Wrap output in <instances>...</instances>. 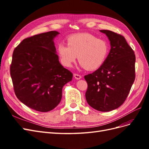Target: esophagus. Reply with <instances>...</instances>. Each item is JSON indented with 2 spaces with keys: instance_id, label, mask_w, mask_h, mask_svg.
I'll use <instances>...</instances> for the list:
<instances>
[{
  "instance_id": "obj_1",
  "label": "esophagus",
  "mask_w": 149,
  "mask_h": 149,
  "mask_svg": "<svg viewBox=\"0 0 149 149\" xmlns=\"http://www.w3.org/2000/svg\"><path fill=\"white\" fill-rule=\"evenodd\" d=\"M74 77L76 79H79L81 78V76L78 74H74Z\"/></svg>"
}]
</instances>
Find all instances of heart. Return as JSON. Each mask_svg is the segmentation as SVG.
<instances>
[{
	"label": "heart",
	"instance_id": "obj_1",
	"mask_svg": "<svg viewBox=\"0 0 149 149\" xmlns=\"http://www.w3.org/2000/svg\"><path fill=\"white\" fill-rule=\"evenodd\" d=\"M57 52L61 64L66 67H70L78 56L81 66L88 70H94L106 61L109 45L106 40L92 34L78 33L68 37L67 45L58 44Z\"/></svg>",
	"mask_w": 149,
	"mask_h": 149
}]
</instances>
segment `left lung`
Instances as JSON below:
<instances>
[{
	"label": "left lung",
	"mask_w": 149,
	"mask_h": 149,
	"mask_svg": "<svg viewBox=\"0 0 149 149\" xmlns=\"http://www.w3.org/2000/svg\"><path fill=\"white\" fill-rule=\"evenodd\" d=\"M111 50L103 65L84 76L88 83L85 96L94 109L108 112L120 107L125 101L136 78V56L123 35L107 30Z\"/></svg>",
	"instance_id": "left-lung-1"
}]
</instances>
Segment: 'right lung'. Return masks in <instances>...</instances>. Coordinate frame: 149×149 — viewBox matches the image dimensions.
<instances>
[{
  "label": "right lung",
  "instance_id": "obj_1",
  "mask_svg": "<svg viewBox=\"0 0 149 149\" xmlns=\"http://www.w3.org/2000/svg\"><path fill=\"white\" fill-rule=\"evenodd\" d=\"M56 31L25 38L14 49L10 76L17 97L25 105L48 112L61 101L62 89L73 73L63 66L53 39Z\"/></svg>",
  "mask_w": 149,
  "mask_h": 149
}]
</instances>
